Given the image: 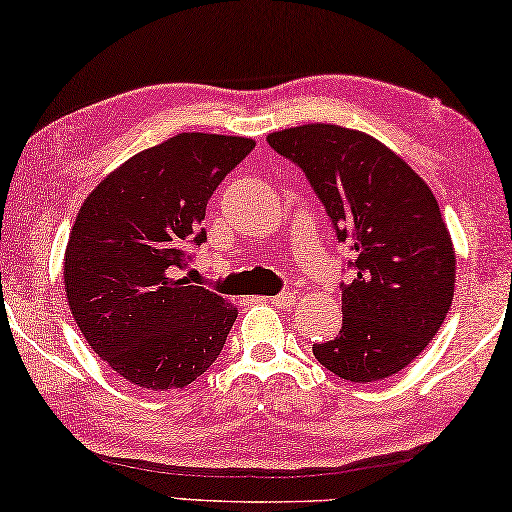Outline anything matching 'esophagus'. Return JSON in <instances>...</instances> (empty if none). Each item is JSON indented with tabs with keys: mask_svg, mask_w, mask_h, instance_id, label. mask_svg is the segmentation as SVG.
Returning <instances> with one entry per match:
<instances>
[{
	"mask_svg": "<svg viewBox=\"0 0 512 512\" xmlns=\"http://www.w3.org/2000/svg\"><path fill=\"white\" fill-rule=\"evenodd\" d=\"M261 301H270V303H274V306H279V308H290V306H294V301H297V297H294L292 292H283V294H276V297H261Z\"/></svg>",
	"mask_w": 512,
	"mask_h": 512,
	"instance_id": "1",
	"label": "esophagus"
}]
</instances>
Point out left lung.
<instances>
[{"label":"left lung","mask_w":512,"mask_h":512,"mask_svg":"<svg viewBox=\"0 0 512 512\" xmlns=\"http://www.w3.org/2000/svg\"><path fill=\"white\" fill-rule=\"evenodd\" d=\"M324 202L337 240L355 249L342 285V328L312 344L317 362L348 382H378L411 364L452 306L456 256L432 188L371 134L308 123L267 134Z\"/></svg>","instance_id":"left-lung-1"}]
</instances>
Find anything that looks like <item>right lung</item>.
I'll return each instance as SVG.
<instances>
[{
    "instance_id": "obj_1",
    "label": "right lung",
    "mask_w": 512,
    "mask_h": 512,
    "mask_svg": "<svg viewBox=\"0 0 512 512\" xmlns=\"http://www.w3.org/2000/svg\"><path fill=\"white\" fill-rule=\"evenodd\" d=\"M254 139L182 132L123 161L85 197L65 249L71 315L94 353L141 389H184L220 355L238 308L186 285L215 188Z\"/></svg>"
}]
</instances>
